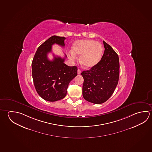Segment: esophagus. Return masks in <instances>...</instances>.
<instances>
[{"mask_svg":"<svg viewBox=\"0 0 152 152\" xmlns=\"http://www.w3.org/2000/svg\"><path fill=\"white\" fill-rule=\"evenodd\" d=\"M77 74H78V75H80V74H81V71H80V70L79 69H78V70H77Z\"/></svg>","mask_w":152,"mask_h":152,"instance_id":"esophagus-1","label":"esophagus"}]
</instances>
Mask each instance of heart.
I'll return each mask as SVG.
<instances>
[{
    "label": "heart",
    "mask_w": 152,
    "mask_h": 152,
    "mask_svg": "<svg viewBox=\"0 0 152 152\" xmlns=\"http://www.w3.org/2000/svg\"><path fill=\"white\" fill-rule=\"evenodd\" d=\"M71 59L75 58L74 54L81 56L80 64L85 68L94 67L100 61L103 48L100 43L94 40L81 39L76 41L72 46Z\"/></svg>",
    "instance_id": "b5f03b06"
}]
</instances>
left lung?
Returning <instances> with one entry per match:
<instances>
[{
  "instance_id": "8db88e82",
  "label": "left lung",
  "mask_w": 152,
  "mask_h": 152,
  "mask_svg": "<svg viewBox=\"0 0 152 152\" xmlns=\"http://www.w3.org/2000/svg\"><path fill=\"white\" fill-rule=\"evenodd\" d=\"M104 51L101 60L94 67L81 73L84 78L83 96L95 104L104 103L112 96L117 86L120 74L117 54L103 41Z\"/></svg>"
}]
</instances>
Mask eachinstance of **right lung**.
<instances>
[{"label": "right lung", "mask_w": 152, "mask_h": 152, "mask_svg": "<svg viewBox=\"0 0 152 152\" xmlns=\"http://www.w3.org/2000/svg\"><path fill=\"white\" fill-rule=\"evenodd\" d=\"M65 39L57 36L49 38L38 47L32 60V78L36 90L47 101L54 102L64 98L69 83L77 75V67L64 64L65 58L54 54L53 60L48 58V54L52 52V46L56 44L64 47Z\"/></svg>", "instance_id": "obj_1"}]
</instances>
